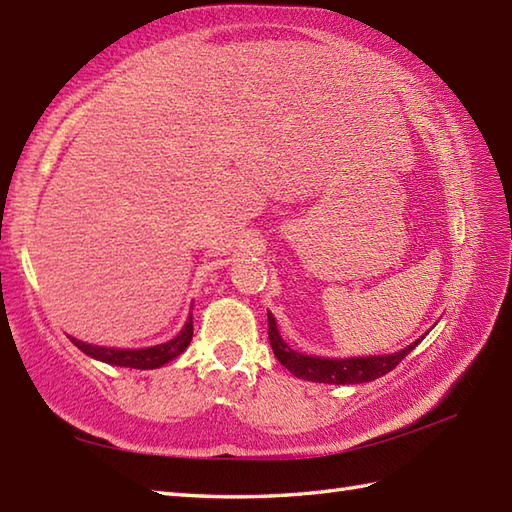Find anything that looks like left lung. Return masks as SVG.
I'll use <instances>...</instances> for the list:
<instances>
[{"label":"left lung","instance_id":"8db88e82","mask_svg":"<svg viewBox=\"0 0 512 512\" xmlns=\"http://www.w3.org/2000/svg\"><path fill=\"white\" fill-rule=\"evenodd\" d=\"M268 339L270 347L277 356V361L284 365L288 372L295 374L301 380H312V383H325V385H358V383H372V380L385 376L391 372L402 358H405L413 347L422 339H416L407 347L391 354H374V356H347V358H330V356H312L301 354L281 339L277 330V321L273 312H268Z\"/></svg>","mask_w":512,"mask_h":512}]
</instances>
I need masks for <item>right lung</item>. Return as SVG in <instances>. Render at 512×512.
<instances>
[{
	"instance_id": "obj_1",
	"label": "right lung",
	"mask_w": 512,
	"mask_h": 512,
	"mask_svg": "<svg viewBox=\"0 0 512 512\" xmlns=\"http://www.w3.org/2000/svg\"><path fill=\"white\" fill-rule=\"evenodd\" d=\"M193 308V306H191ZM72 339V336H70ZM193 339V312L189 314L184 328L173 336V339L158 343V345H149V347H105V345H92L79 339H72V343L79 347L83 354H88L94 361H101L107 365H116V367H132V369H158L162 365H167L173 358L180 356L184 350H187L189 343Z\"/></svg>"
}]
</instances>
